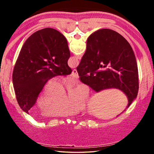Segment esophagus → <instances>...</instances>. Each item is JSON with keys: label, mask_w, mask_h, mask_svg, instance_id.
<instances>
[{"label": "esophagus", "mask_w": 154, "mask_h": 154, "mask_svg": "<svg viewBox=\"0 0 154 154\" xmlns=\"http://www.w3.org/2000/svg\"><path fill=\"white\" fill-rule=\"evenodd\" d=\"M72 76L75 78H78V74L77 72L76 69H74L72 72Z\"/></svg>", "instance_id": "obj_1"}]
</instances>
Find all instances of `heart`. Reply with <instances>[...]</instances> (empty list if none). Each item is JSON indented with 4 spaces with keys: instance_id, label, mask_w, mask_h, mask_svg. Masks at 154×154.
Returning <instances> with one entry per match:
<instances>
[{
    "instance_id": "1",
    "label": "heart",
    "mask_w": 154,
    "mask_h": 154,
    "mask_svg": "<svg viewBox=\"0 0 154 154\" xmlns=\"http://www.w3.org/2000/svg\"><path fill=\"white\" fill-rule=\"evenodd\" d=\"M67 84L73 83L71 80H67ZM88 96L85 85H80L68 96V89L60 80L49 82L44 88L42 96L39 102L40 108H45L44 114L49 116L70 115L76 112L82 107Z\"/></svg>"
}]
</instances>
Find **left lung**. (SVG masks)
<instances>
[{
	"label": "left lung",
	"mask_w": 154,
	"mask_h": 154,
	"mask_svg": "<svg viewBox=\"0 0 154 154\" xmlns=\"http://www.w3.org/2000/svg\"><path fill=\"white\" fill-rule=\"evenodd\" d=\"M70 51L66 38L58 31H37L23 45L14 67L13 83L17 100L27 114L45 83L57 76L72 72L67 64Z\"/></svg>",
	"instance_id": "8db88e82"
}]
</instances>
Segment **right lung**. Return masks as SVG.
<instances>
[{
    "label": "right lung",
    "instance_id": "right-lung-1",
    "mask_svg": "<svg viewBox=\"0 0 154 154\" xmlns=\"http://www.w3.org/2000/svg\"><path fill=\"white\" fill-rule=\"evenodd\" d=\"M80 81L96 92L116 88L128 100V107L139 91L138 69L131 45L123 36L109 29L88 37L87 49L76 68Z\"/></svg>",
    "mask_w": 154,
    "mask_h": 154
}]
</instances>
